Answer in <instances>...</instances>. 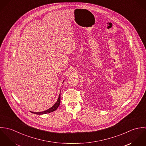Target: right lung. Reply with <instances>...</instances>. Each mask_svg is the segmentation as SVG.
Returning a JSON list of instances; mask_svg holds the SVG:
<instances>
[{
  "label": "right lung",
  "mask_w": 146,
  "mask_h": 146,
  "mask_svg": "<svg viewBox=\"0 0 146 146\" xmlns=\"http://www.w3.org/2000/svg\"><path fill=\"white\" fill-rule=\"evenodd\" d=\"M60 94H61V92H60ZM60 94L59 97H58L57 102H56V104H54L52 107H51L50 108H49L48 110L44 111H42V112H31V113H34V114H36V115H43V114H46V113H50V112L54 111L55 110H56L57 109V108L58 107V106L60 104V102H61V94Z\"/></svg>",
  "instance_id": "add662e5"
}]
</instances>
